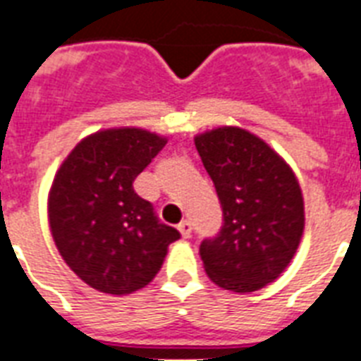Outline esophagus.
<instances>
[{
    "mask_svg": "<svg viewBox=\"0 0 361 361\" xmlns=\"http://www.w3.org/2000/svg\"><path fill=\"white\" fill-rule=\"evenodd\" d=\"M178 231L181 232V236L183 238H189L191 236V231H192V226H191V223H189V221H181L180 225H178Z\"/></svg>",
    "mask_w": 361,
    "mask_h": 361,
    "instance_id": "obj_1",
    "label": "esophagus"
}]
</instances>
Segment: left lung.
<instances>
[{
    "mask_svg": "<svg viewBox=\"0 0 361 361\" xmlns=\"http://www.w3.org/2000/svg\"><path fill=\"white\" fill-rule=\"evenodd\" d=\"M195 146L223 208L219 234L200 243L204 269L225 290H258L285 271L302 240L296 174L262 138L240 127L206 130Z\"/></svg>",
    "mask_w": 361,
    "mask_h": 361,
    "instance_id": "obj_1",
    "label": "left lung"
}]
</instances>
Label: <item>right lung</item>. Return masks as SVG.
I'll list each match as a JSON object with an SVG mask.
<instances>
[{"label":"right lung","mask_w":361,"mask_h":361,"mask_svg":"<svg viewBox=\"0 0 361 361\" xmlns=\"http://www.w3.org/2000/svg\"><path fill=\"white\" fill-rule=\"evenodd\" d=\"M164 144L136 127L99 130L78 142L56 172L50 232L65 264L95 290L125 296L144 288L180 240L133 189Z\"/></svg>","instance_id":"1"}]
</instances>
